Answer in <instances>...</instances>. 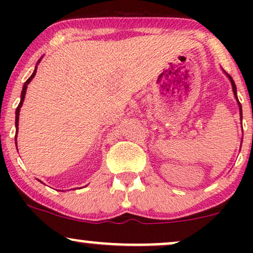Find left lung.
<instances>
[{
  "instance_id": "obj_1",
  "label": "left lung",
  "mask_w": 253,
  "mask_h": 253,
  "mask_svg": "<svg viewBox=\"0 0 253 253\" xmlns=\"http://www.w3.org/2000/svg\"><path fill=\"white\" fill-rule=\"evenodd\" d=\"M225 72V71H223ZM225 75L226 76L228 77V80H229V82H231V85H232V90H233V94H234V97H236V100H237V103H238V107H239V114H240V121H243V110H242V104H240V102H239V100H238V96H237V86H236V83H234V81H233V78H232L231 76H229V75L227 74V72H225ZM243 127V126H242ZM242 141H243V139H242Z\"/></svg>"
}]
</instances>
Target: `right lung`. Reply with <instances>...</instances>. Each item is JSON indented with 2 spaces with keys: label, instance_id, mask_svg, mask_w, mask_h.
Returning <instances> with one entry per match:
<instances>
[{
  "label": "right lung",
  "instance_id": "add662e5",
  "mask_svg": "<svg viewBox=\"0 0 253 253\" xmlns=\"http://www.w3.org/2000/svg\"><path fill=\"white\" fill-rule=\"evenodd\" d=\"M42 58H40V59L38 60V63H37V65H36V69H34L33 74L31 75V77L28 78L27 81H26L25 84H24V86H22V91H21V100H20V103H19V106H17L16 112H15V128H16V135H17V130H19V115H20V109H21L22 103H24V101H25L26 90H27V86H28V84L31 83V81L33 80V77H34V76H36V74H37V68H38V64L40 63V60H42ZM16 135H15V139H16ZM16 149H17V144H16Z\"/></svg>",
  "mask_w": 253,
  "mask_h": 253
}]
</instances>
